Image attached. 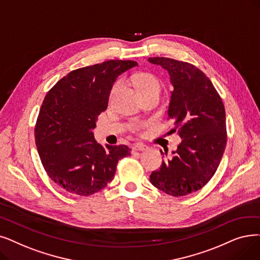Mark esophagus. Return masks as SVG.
I'll use <instances>...</instances> for the list:
<instances>
[{
    "mask_svg": "<svg viewBox=\"0 0 260 260\" xmlns=\"http://www.w3.org/2000/svg\"><path fill=\"white\" fill-rule=\"evenodd\" d=\"M144 150H148V146L143 143H136L134 144L133 146V151L136 152V151H144Z\"/></svg>",
    "mask_w": 260,
    "mask_h": 260,
    "instance_id": "esophagus-1",
    "label": "esophagus"
}]
</instances>
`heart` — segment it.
Returning <instances> with one entry per match:
<instances>
[{
    "label": "heart",
    "instance_id": "heart-1",
    "mask_svg": "<svg viewBox=\"0 0 260 260\" xmlns=\"http://www.w3.org/2000/svg\"><path fill=\"white\" fill-rule=\"evenodd\" d=\"M133 82L136 85L139 93L149 91V90L157 89L160 90V83L158 81V78L154 76L151 73H137L133 76ZM120 83H117L114 87V90L118 88Z\"/></svg>",
    "mask_w": 260,
    "mask_h": 260
}]
</instances>
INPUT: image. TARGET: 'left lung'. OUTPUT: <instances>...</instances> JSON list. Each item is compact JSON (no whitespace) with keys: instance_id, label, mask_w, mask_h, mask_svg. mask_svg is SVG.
<instances>
[{"instance_id":"1","label":"left lung","mask_w":260,"mask_h":260,"mask_svg":"<svg viewBox=\"0 0 260 260\" xmlns=\"http://www.w3.org/2000/svg\"><path fill=\"white\" fill-rule=\"evenodd\" d=\"M148 61L170 75L168 118L182 138L150 180L169 196L184 197L204 187L219 167L226 145L224 105L209 78L193 64L166 57Z\"/></svg>"}]
</instances>
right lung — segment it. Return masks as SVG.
Returning <instances> with one entry per match:
<instances>
[{"instance_id":"1","label":"right lung","mask_w":260,"mask_h":260,"mask_svg":"<svg viewBox=\"0 0 260 260\" xmlns=\"http://www.w3.org/2000/svg\"><path fill=\"white\" fill-rule=\"evenodd\" d=\"M133 60H107L68 73L43 100L35 127L38 154L50 178L82 197L102 190L114 179L126 145L102 146L92 129L106 110L117 77L137 67Z\"/></svg>"}]
</instances>
